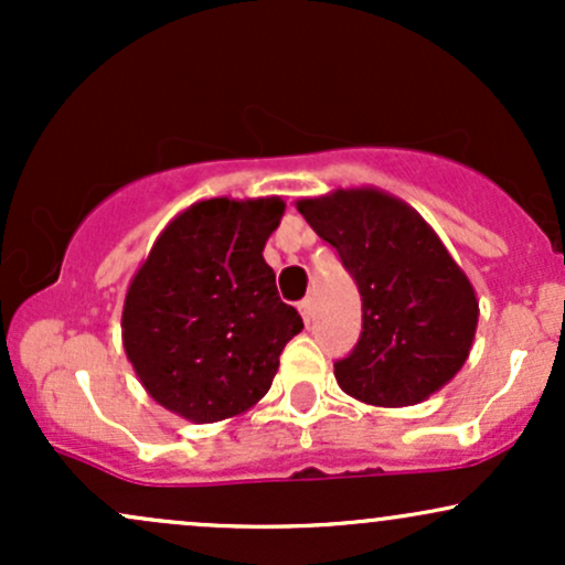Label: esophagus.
Returning <instances> with one entry per match:
<instances>
[{
	"mask_svg": "<svg viewBox=\"0 0 565 565\" xmlns=\"http://www.w3.org/2000/svg\"><path fill=\"white\" fill-rule=\"evenodd\" d=\"M297 308H300V316H302L305 323L313 321V300H310V297H305V300H300V305H297Z\"/></svg>",
	"mask_w": 565,
	"mask_h": 565,
	"instance_id": "esophagus-1",
	"label": "esophagus"
}]
</instances>
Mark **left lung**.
<instances>
[{
    "mask_svg": "<svg viewBox=\"0 0 565 565\" xmlns=\"http://www.w3.org/2000/svg\"><path fill=\"white\" fill-rule=\"evenodd\" d=\"M297 210L340 255L361 291L364 329L337 385L372 406L430 398L468 361L478 327L470 278L406 201L377 188H337Z\"/></svg>",
    "mask_w": 565,
    "mask_h": 565,
    "instance_id": "left-lung-1",
    "label": "left lung"
}]
</instances>
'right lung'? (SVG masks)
Here are the masks:
<instances>
[{"label": "right lung", "instance_id": "add662e5", "mask_svg": "<svg viewBox=\"0 0 565 565\" xmlns=\"http://www.w3.org/2000/svg\"><path fill=\"white\" fill-rule=\"evenodd\" d=\"M284 201L206 199L161 231L129 281L125 353L157 404L196 425L252 408L302 319L281 302L263 249Z\"/></svg>", "mask_w": 565, "mask_h": 565}]
</instances>
